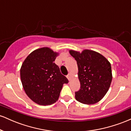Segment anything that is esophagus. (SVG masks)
<instances>
[{"mask_svg": "<svg viewBox=\"0 0 131 131\" xmlns=\"http://www.w3.org/2000/svg\"><path fill=\"white\" fill-rule=\"evenodd\" d=\"M67 77L68 79V80H69V81H71V77H72V76H71V74L70 73V74H68L67 75Z\"/></svg>", "mask_w": 131, "mask_h": 131, "instance_id": "obj_1", "label": "esophagus"}]
</instances>
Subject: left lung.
Returning a JSON list of instances; mask_svg holds the SVG:
<instances>
[{"instance_id": "left-lung-1", "label": "left lung", "mask_w": 131, "mask_h": 131, "mask_svg": "<svg viewBox=\"0 0 131 131\" xmlns=\"http://www.w3.org/2000/svg\"><path fill=\"white\" fill-rule=\"evenodd\" d=\"M77 61L80 89L75 98L85 105L95 104L107 93L112 81V67L105 57L95 51L84 49L82 52L70 50Z\"/></svg>"}]
</instances>
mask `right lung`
<instances>
[{"label": "right lung", "mask_w": 131, "mask_h": 131, "mask_svg": "<svg viewBox=\"0 0 131 131\" xmlns=\"http://www.w3.org/2000/svg\"><path fill=\"white\" fill-rule=\"evenodd\" d=\"M59 53L45 47L32 51L20 69L23 88L28 97L40 105L55 103L68 80L54 63Z\"/></svg>", "instance_id": "right-lung-1"}]
</instances>
